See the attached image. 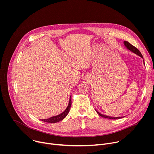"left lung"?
<instances>
[{"label": "left lung", "mask_w": 154, "mask_h": 154, "mask_svg": "<svg viewBox=\"0 0 154 154\" xmlns=\"http://www.w3.org/2000/svg\"><path fill=\"white\" fill-rule=\"evenodd\" d=\"M124 46H125V48H126L128 50H129V51H131V52H134V54H137V55L140 56V57H141V58L143 59V57L142 54H141V52L139 51V50H138L137 48H135V46H134L133 45H131V44H130V43H129L128 42H127V41H124ZM143 63H144V60H143ZM144 65H145V64H144ZM95 110H96V112L98 113V115H99L100 116H102V117H103V118H108V119H121V118H122L125 117V116L112 117V116H106V115H102V114L100 113L99 112H97V111L96 110V109H95Z\"/></svg>", "instance_id": "left-lung-1"}]
</instances>
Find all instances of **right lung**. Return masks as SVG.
<instances>
[{"mask_svg":"<svg viewBox=\"0 0 154 154\" xmlns=\"http://www.w3.org/2000/svg\"><path fill=\"white\" fill-rule=\"evenodd\" d=\"M71 103H72V101H71V96H70V99H69V104L67 106V108H66L65 110L62 112L61 113H60V115H58L57 116H54L52 117H51L48 119H41L42 121L46 122H50V123H55L57 122H59L60 121H62L64 118H66L68 115V114L69 112V110L71 109Z\"/></svg>","mask_w":154,"mask_h":154,"instance_id":"1","label":"right lung"}]
</instances>
